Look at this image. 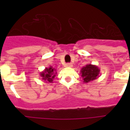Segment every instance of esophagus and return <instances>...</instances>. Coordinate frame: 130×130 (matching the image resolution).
I'll list each match as a JSON object with an SVG mask.
<instances>
[{
	"label": "esophagus",
	"instance_id": "esophagus-1",
	"mask_svg": "<svg viewBox=\"0 0 130 130\" xmlns=\"http://www.w3.org/2000/svg\"><path fill=\"white\" fill-rule=\"evenodd\" d=\"M65 66H66L67 67H72L73 65L72 63H67Z\"/></svg>",
	"mask_w": 130,
	"mask_h": 130
}]
</instances>
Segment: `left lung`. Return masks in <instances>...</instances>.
<instances>
[{
	"mask_svg": "<svg viewBox=\"0 0 130 130\" xmlns=\"http://www.w3.org/2000/svg\"><path fill=\"white\" fill-rule=\"evenodd\" d=\"M100 69L98 66L87 64L81 69L80 74L84 83H88L94 80L99 77Z\"/></svg>",
	"mask_w": 130,
	"mask_h": 130,
	"instance_id": "8db88e82",
	"label": "left lung"
}]
</instances>
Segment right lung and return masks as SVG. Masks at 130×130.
Returning a JSON list of instances; mask_svg holds the SVG:
<instances>
[{"instance_id":"1","label":"right lung","mask_w":130,"mask_h":130,"mask_svg":"<svg viewBox=\"0 0 130 130\" xmlns=\"http://www.w3.org/2000/svg\"><path fill=\"white\" fill-rule=\"evenodd\" d=\"M57 73L56 69L52 67V66H50L48 68H45L43 72H40V75L43 82L47 83H53V81Z\"/></svg>"}]
</instances>
